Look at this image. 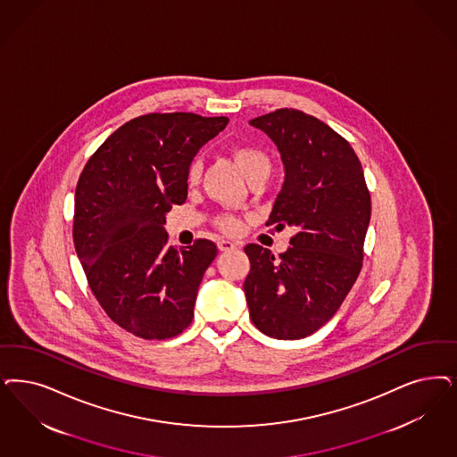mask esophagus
<instances>
[{
    "mask_svg": "<svg viewBox=\"0 0 457 457\" xmlns=\"http://www.w3.org/2000/svg\"><path fill=\"white\" fill-rule=\"evenodd\" d=\"M237 243L229 241V239H220L218 241V248L220 252H233V250H237Z\"/></svg>",
    "mask_w": 457,
    "mask_h": 457,
    "instance_id": "esophagus-1",
    "label": "esophagus"
}]
</instances>
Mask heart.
I'll return each instance as SVG.
<instances>
[{"label": "heart", "mask_w": 457, "mask_h": 457, "mask_svg": "<svg viewBox=\"0 0 457 457\" xmlns=\"http://www.w3.org/2000/svg\"><path fill=\"white\" fill-rule=\"evenodd\" d=\"M233 158H235L237 167L243 170V173L248 179H253L258 173L270 170V160H268L267 155L260 148H254V146H237V148H235V152H233ZM199 175H201V162L194 160L190 163L189 169L190 184H195L199 180ZM220 226L224 229L231 231V229L237 228V220H231V218H224V220H220Z\"/></svg>", "instance_id": "1"}]
</instances>
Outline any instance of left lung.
I'll use <instances>...</instances> for the list:
<instances>
[{
    "label": "left lung",
    "instance_id": "left-lung-1",
    "mask_svg": "<svg viewBox=\"0 0 457 457\" xmlns=\"http://www.w3.org/2000/svg\"><path fill=\"white\" fill-rule=\"evenodd\" d=\"M250 125L267 133L285 180L267 226L295 235L275 256L248 245L245 295L253 324L275 339H302L337 312L362 265L371 199L360 158L332 128L299 110H277Z\"/></svg>",
    "mask_w": 457,
    "mask_h": 457
}]
</instances>
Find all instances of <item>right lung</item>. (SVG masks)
Masks as SVG:
<instances>
[{
    "label": "right lung",
    "instance_id": "1",
    "mask_svg": "<svg viewBox=\"0 0 457 457\" xmlns=\"http://www.w3.org/2000/svg\"><path fill=\"white\" fill-rule=\"evenodd\" d=\"M226 116L152 112L118 128L80 173L74 246L96 299L120 328L143 339L184 331L205 270L209 239L169 246L172 204L187 199L190 163L228 126Z\"/></svg>",
    "mask_w": 457,
    "mask_h": 457
}]
</instances>
